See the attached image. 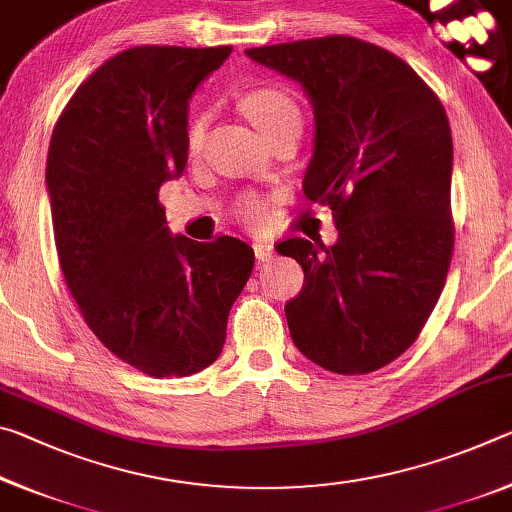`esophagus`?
Listing matches in <instances>:
<instances>
[{"instance_id":"esophagus-1","label":"esophagus","mask_w":512,"mask_h":512,"mask_svg":"<svg viewBox=\"0 0 512 512\" xmlns=\"http://www.w3.org/2000/svg\"><path fill=\"white\" fill-rule=\"evenodd\" d=\"M253 250H255V257L259 259V262H268V259L273 257V246L266 244V241H255Z\"/></svg>"}]
</instances>
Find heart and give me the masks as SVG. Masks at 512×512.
<instances>
[{"instance_id":"heart-1","label":"heart","mask_w":512,"mask_h":512,"mask_svg":"<svg viewBox=\"0 0 512 512\" xmlns=\"http://www.w3.org/2000/svg\"><path fill=\"white\" fill-rule=\"evenodd\" d=\"M241 108L248 115V119L268 135L284 121L289 119H300V108L298 103L293 101L287 92L280 88H271V85H264V88H255L244 94L241 99ZM205 131H207V112L198 110L187 121V131H185V142L187 149L196 153L203 146L205 140ZM237 212L244 216L248 223H262L266 207L264 201L257 194H244L237 201Z\"/></svg>"}]
</instances>
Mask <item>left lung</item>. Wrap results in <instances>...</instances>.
<instances>
[{"label": "left lung", "instance_id": "1", "mask_svg": "<svg viewBox=\"0 0 512 512\" xmlns=\"http://www.w3.org/2000/svg\"><path fill=\"white\" fill-rule=\"evenodd\" d=\"M302 83L316 115L305 196L332 210L339 241L293 237L305 284L287 302L296 348L320 368L366 375L418 339L454 253L452 131L427 83L400 56L350 36L253 47Z\"/></svg>", "mask_w": 512, "mask_h": 512}]
</instances>
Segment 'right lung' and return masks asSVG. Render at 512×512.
I'll return each instance as SVG.
<instances>
[{
	"label": "right lung",
	"mask_w": 512,
	"mask_h": 512,
	"mask_svg": "<svg viewBox=\"0 0 512 512\" xmlns=\"http://www.w3.org/2000/svg\"><path fill=\"white\" fill-rule=\"evenodd\" d=\"M232 47L142 45L85 79L54 126L47 189L58 262L85 323L128 366L187 377L216 361L253 248L173 237L160 187L187 164V103Z\"/></svg>",
	"instance_id": "right-lung-1"
}]
</instances>
